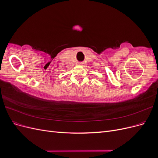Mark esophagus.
<instances>
[{
	"label": "esophagus",
	"instance_id": "obj_1",
	"mask_svg": "<svg viewBox=\"0 0 158 158\" xmlns=\"http://www.w3.org/2000/svg\"><path fill=\"white\" fill-rule=\"evenodd\" d=\"M83 64H84V63H78V65H80V66H83Z\"/></svg>",
	"mask_w": 158,
	"mask_h": 158
}]
</instances>
